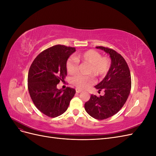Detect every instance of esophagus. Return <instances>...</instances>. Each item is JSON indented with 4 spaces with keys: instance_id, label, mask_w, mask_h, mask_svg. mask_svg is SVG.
Instances as JSON below:
<instances>
[{
    "instance_id": "1",
    "label": "esophagus",
    "mask_w": 156,
    "mask_h": 156,
    "mask_svg": "<svg viewBox=\"0 0 156 156\" xmlns=\"http://www.w3.org/2000/svg\"><path fill=\"white\" fill-rule=\"evenodd\" d=\"M76 90V92H77V93H80V92H81L83 91L82 90L79 89V88H76V90Z\"/></svg>"
}]
</instances>
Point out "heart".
<instances>
[{
    "instance_id": "heart-1",
    "label": "heart",
    "mask_w": 156,
    "mask_h": 156,
    "mask_svg": "<svg viewBox=\"0 0 156 156\" xmlns=\"http://www.w3.org/2000/svg\"><path fill=\"white\" fill-rule=\"evenodd\" d=\"M79 62L89 64L87 73L91 75H77L72 78V84L79 89H85L91 85L94 81L92 75L98 78L105 76L111 67V60L107 56H101L97 51L88 49L77 53L75 58L68 59L66 68L69 74L74 75L77 72Z\"/></svg>"
}]
</instances>
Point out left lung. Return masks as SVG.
I'll list each match as a JSON object with an SVG mask.
<instances>
[{
	"label": "left lung",
	"mask_w": 156,
	"mask_h": 156,
	"mask_svg": "<svg viewBox=\"0 0 156 156\" xmlns=\"http://www.w3.org/2000/svg\"><path fill=\"white\" fill-rule=\"evenodd\" d=\"M96 48L110 55L111 65L105 78L95 86L99 91L103 90L105 94L100 97L92 94L84 104V108L94 119L105 120L116 114L125 104L131 91V73L128 65L120 54L108 48Z\"/></svg>",
	"instance_id": "1"
}]
</instances>
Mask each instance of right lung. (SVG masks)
Returning <instances> with one entry per match:
<instances>
[{"mask_svg":"<svg viewBox=\"0 0 156 156\" xmlns=\"http://www.w3.org/2000/svg\"><path fill=\"white\" fill-rule=\"evenodd\" d=\"M75 48L56 45L43 51L33 61L28 74V89L36 108L51 118L62 115L75 94L74 88L58 90L56 85L64 81L69 56Z\"/></svg>","mask_w":156,"mask_h":156,"instance_id":"right-lung-1","label":"right lung"}]
</instances>
